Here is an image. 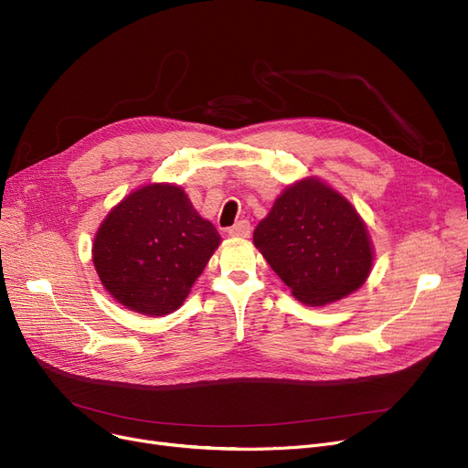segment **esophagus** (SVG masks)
<instances>
[{"instance_id": "1", "label": "esophagus", "mask_w": 468, "mask_h": 468, "mask_svg": "<svg viewBox=\"0 0 468 468\" xmlns=\"http://www.w3.org/2000/svg\"><path fill=\"white\" fill-rule=\"evenodd\" d=\"M250 224L247 219H240V221H237V224L233 226V228H229L228 229V235L229 237H239V239H247V237H250Z\"/></svg>"}]
</instances>
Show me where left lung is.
Wrapping results in <instances>:
<instances>
[{"mask_svg": "<svg viewBox=\"0 0 468 468\" xmlns=\"http://www.w3.org/2000/svg\"><path fill=\"white\" fill-rule=\"evenodd\" d=\"M254 244L305 305H326L358 290L374 250L353 205L318 178L288 186L254 229Z\"/></svg>", "mask_w": 468, "mask_h": 468, "instance_id": "left-lung-1", "label": "left lung"}]
</instances>
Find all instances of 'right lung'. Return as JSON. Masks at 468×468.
Returning <instances> with one entry per match:
<instances>
[{"label":"right lung","instance_id":"right-lung-1","mask_svg":"<svg viewBox=\"0 0 468 468\" xmlns=\"http://www.w3.org/2000/svg\"><path fill=\"white\" fill-rule=\"evenodd\" d=\"M218 244L216 228L182 187L150 184L110 210L96 231L92 261L121 305L163 316L184 303Z\"/></svg>","mask_w":468,"mask_h":468}]
</instances>
